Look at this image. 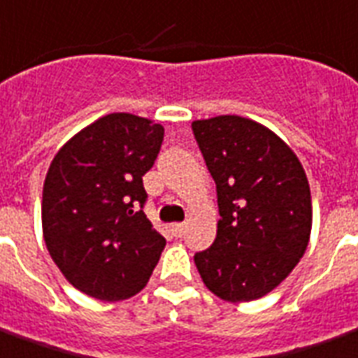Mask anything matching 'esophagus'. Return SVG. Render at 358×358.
<instances>
[{"instance_id":"34e87169","label":"esophagus","mask_w":358,"mask_h":358,"mask_svg":"<svg viewBox=\"0 0 358 358\" xmlns=\"http://www.w3.org/2000/svg\"><path fill=\"white\" fill-rule=\"evenodd\" d=\"M185 229H187L185 223H173V225H171V231H173L174 236H182V234L185 233Z\"/></svg>"}]
</instances>
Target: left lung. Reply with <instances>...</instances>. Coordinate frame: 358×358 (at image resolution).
Returning a JSON list of instances; mask_svg holds the SVG:
<instances>
[{"mask_svg": "<svg viewBox=\"0 0 358 358\" xmlns=\"http://www.w3.org/2000/svg\"><path fill=\"white\" fill-rule=\"evenodd\" d=\"M191 127L222 215L214 244L195 253L199 274L222 300H257L293 272L310 242L304 167L285 141L250 118L215 116Z\"/></svg>", "mask_w": 358, "mask_h": 358, "instance_id": "left-lung-1", "label": "left lung"}]
</instances>
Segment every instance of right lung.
<instances>
[{
  "mask_svg": "<svg viewBox=\"0 0 358 358\" xmlns=\"http://www.w3.org/2000/svg\"><path fill=\"white\" fill-rule=\"evenodd\" d=\"M163 143V125L113 113L86 125L54 155L43 185V236L65 280L105 302L148 283L165 248L141 206L143 176Z\"/></svg>",
  "mask_w": 358,
  "mask_h": 358,
  "instance_id": "1",
  "label": "right lung"
}]
</instances>
